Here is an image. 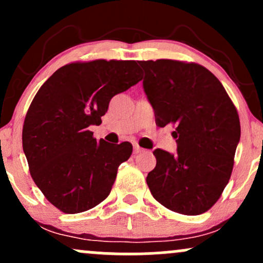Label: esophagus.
Instances as JSON below:
<instances>
[{
	"mask_svg": "<svg viewBox=\"0 0 263 263\" xmlns=\"http://www.w3.org/2000/svg\"><path fill=\"white\" fill-rule=\"evenodd\" d=\"M143 148H142V147H140L138 146V144H135L134 146V152L135 153H141V152H143Z\"/></svg>",
	"mask_w": 263,
	"mask_h": 263,
	"instance_id": "obj_1",
	"label": "esophagus"
}]
</instances>
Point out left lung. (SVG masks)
I'll use <instances>...</instances> for the list:
<instances>
[{
  "label": "left lung",
  "instance_id": "obj_1",
  "mask_svg": "<svg viewBox=\"0 0 263 263\" xmlns=\"http://www.w3.org/2000/svg\"><path fill=\"white\" fill-rule=\"evenodd\" d=\"M143 89L159 127L173 125L177 155L153 152L147 176L153 198L183 215H200L221 197L234 168L240 119L234 102L211 71L197 63L141 60Z\"/></svg>",
  "mask_w": 263,
  "mask_h": 263
}]
</instances>
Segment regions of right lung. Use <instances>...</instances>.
Segmentation results:
<instances>
[{
    "instance_id": "right-lung-1",
    "label": "right lung",
    "mask_w": 263,
    "mask_h": 263,
    "mask_svg": "<svg viewBox=\"0 0 263 263\" xmlns=\"http://www.w3.org/2000/svg\"><path fill=\"white\" fill-rule=\"evenodd\" d=\"M140 80L136 60L74 62L35 93L23 123V151L35 185L57 209L83 213L108 197L132 144L96 141L89 126L100 125L111 99Z\"/></svg>"
}]
</instances>
